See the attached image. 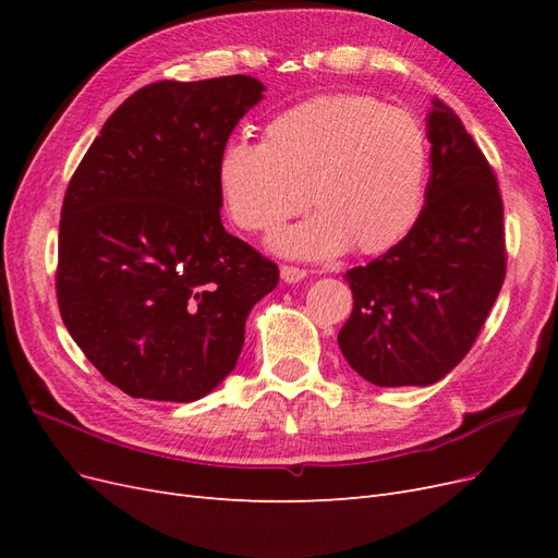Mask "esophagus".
Wrapping results in <instances>:
<instances>
[{
  "instance_id": "34e87169",
  "label": "esophagus",
  "mask_w": 558,
  "mask_h": 558,
  "mask_svg": "<svg viewBox=\"0 0 558 558\" xmlns=\"http://www.w3.org/2000/svg\"><path fill=\"white\" fill-rule=\"evenodd\" d=\"M307 277V272L302 267H295V265H281V279L286 283H298Z\"/></svg>"
}]
</instances>
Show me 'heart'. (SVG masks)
I'll return each mask as SVG.
<instances>
[{"mask_svg": "<svg viewBox=\"0 0 558 558\" xmlns=\"http://www.w3.org/2000/svg\"><path fill=\"white\" fill-rule=\"evenodd\" d=\"M426 177L424 125L356 93L318 95L275 113L260 144L228 142L216 167L221 207L244 232L275 230L312 202L316 216L272 240L298 258L349 246L375 256L396 246L424 209Z\"/></svg>", "mask_w": 558, "mask_h": 558, "instance_id": "obj_1", "label": "heart"}]
</instances>
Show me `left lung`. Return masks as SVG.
<instances>
[{
	"instance_id": "obj_1",
	"label": "left lung",
	"mask_w": 558,
	"mask_h": 558,
	"mask_svg": "<svg viewBox=\"0 0 558 558\" xmlns=\"http://www.w3.org/2000/svg\"><path fill=\"white\" fill-rule=\"evenodd\" d=\"M430 179L418 221L344 272L353 310L337 342L375 386H428L475 344L505 281L502 197L492 165L442 99L428 116Z\"/></svg>"
}]
</instances>
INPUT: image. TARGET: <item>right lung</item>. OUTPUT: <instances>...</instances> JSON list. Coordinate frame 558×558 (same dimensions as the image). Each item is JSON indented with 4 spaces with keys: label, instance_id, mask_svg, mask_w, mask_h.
Here are the masks:
<instances>
[{
    "label": "right lung",
    "instance_id": "1",
    "mask_svg": "<svg viewBox=\"0 0 558 558\" xmlns=\"http://www.w3.org/2000/svg\"><path fill=\"white\" fill-rule=\"evenodd\" d=\"M260 81H156L105 123L66 185L56 293L66 330L132 398L221 384L279 267L221 223L216 167Z\"/></svg>",
    "mask_w": 558,
    "mask_h": 558
}]
</instances>
